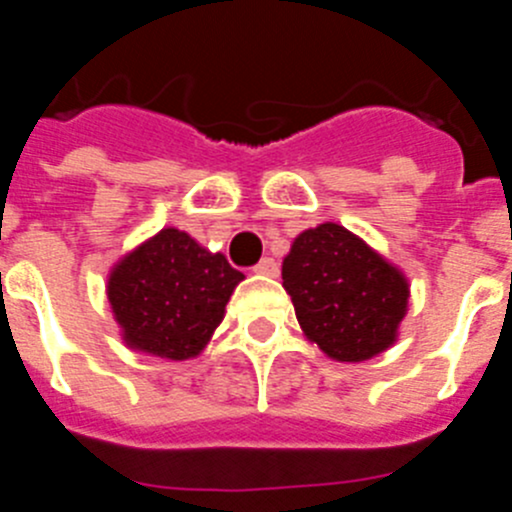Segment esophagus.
<instances>
[{
  "label": "esophagus",
  "mask_w": 512,
  "mask_h": 512,
  "mask_svg": "<svg viewBox=\"0 0 512 512\" xmlns=\"http://www.w3.org/2000/svg\"><path fill=\"white\" fill-rule=\"evenodd\" d=\"M253 271H256V274H264V277H279V264L266 256V259H261L259 264L253 266Z\"/></svg>",
  "instance_id": "1"
}]
</instances>
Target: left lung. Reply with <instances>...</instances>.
Instances as JSON below:
<instances>
[{"label": "left lung", "instance_id": "8db88e82", "mask_svg": "<svg viewBox=\"0 0 512 512\" xmlns=\"http://www.w3.org/2000/svg\"><path fill=\"white\" fill-rule=\"evenodd\" d=\"M305 336L336 361H366L397 338L410 287L402 271L343 225L300 233L282 264Z\"/></svg>", "mask_w": 512, "mask_h": 512}]
</instances>
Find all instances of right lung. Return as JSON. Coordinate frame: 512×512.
I'll return each instance as SVG.
<instances>
[{
	"instance_id": "add662e5",
	"label": "right lung",
	"mask_w": 512,
	"mask_h": 512,
	"mask_svg": "<svg viewBox=\"0 0 512 512\" xmlns=\"http://www.w3.org/2000/svg\"><path fill=\"white\" fill-rule=\"evenodd\" d=\"M241 279L223 253L164 228L112 269L107 300L130 348L184 361L207 346Z\"/></svg>"
}]
</instances>
